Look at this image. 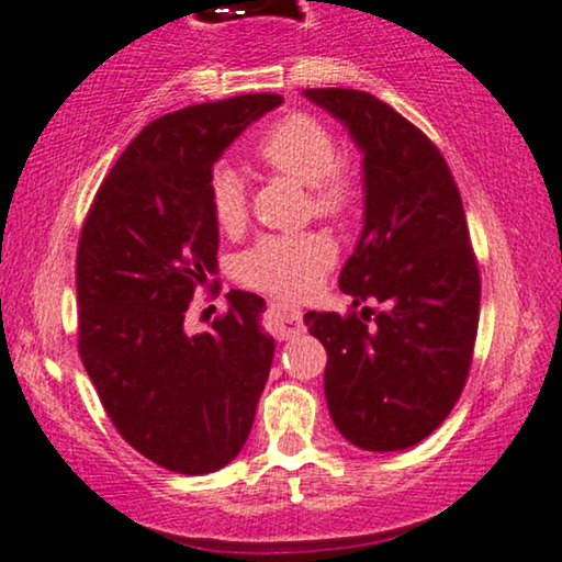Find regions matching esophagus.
<instances>
[{
  "label": "esophagus",
  "instance_id": "obj_1",
  "mask_svg": "<svg viewBox=\"0 0 562 562\" xmlns=\"http://www.w3.org/2000/svg\"><path fill=\"white\" fill-rule=\"evenodd\" d=\"M269 324H272V331L277 337L288 339L303 329V314L295 305L272 303L269 305Z\"/></svg>",
  "mask_w": 562,
  "mask_h": 562
}]
</instances>
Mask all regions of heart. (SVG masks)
I'll list each match as a JSON object with an SVG mask.
<instances>
[{"mask_svg":"<svg viewBox=\"0 0 562 562\" xmlns=\"http://www.w3.org/2000/svg\"><path fill=\"white\" fill-rule=\"evenodd\" d=\"M257 158L274 173L308 187L311 207L324 217H337L352 207L358 196V176L350 160L337 153L334 134L308 113H290L274 122L257 142ZM212 220L223 233H240L248 220L244 179L231 166L210 173ZM334 265V246L322 233L265 236L246 248L236 261L244 285L282 297L314 293L326 269Z\"/></svg>","mask_w":562,"mask_h":562,"instance_id":"b5f03b06","label":"heart"}]
</instances>
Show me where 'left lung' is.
<instances>
[{
    "mask_svg": "<svg viewBox=\"0 0 562 562\" xmlns=\"http://www.w3.org/2000/svg\"><path fill=\"white\" fill-rule=\"evenodd\" d=\"M363 153V233L339 274L352 314L303 322L326 347L324 394L337 430L363 451H404L449 417L472 366L480 269L443 155L371 92L303 90Z\"/></svg>",
    "mask_w": 562,
    "mask_h": 562,
    "instance_id": "obj_1",
    "label": "left lung"
}]
</instances>
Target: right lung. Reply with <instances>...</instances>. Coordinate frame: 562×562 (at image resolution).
Listing matches in <instances>:
<instances>
[{"label": "right lung", "mask_w": 562, "mask_h": 562, "mask_svg": "<svg viewBox=\"0 0 562 562\" xmlns=\"http://www.w3.org/2000/svg\"><path fill=\"white\" fill-rule=\"evenodd\" d=\"M254 92L155 119L105 176L77 246L80 358L103 409L142 457L179 474L223 470L244 449L272 368L265 301L231 290L210 331L189 334L194 290L217 269L210 173L277 109Z\"/></svg>", "instance_id": "obj_1"}]
</instances>
